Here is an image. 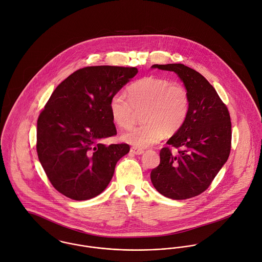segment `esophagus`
<instances>
[{"mask_svg": "<svg viewBox=\"0 0 262 262\" xmlns=\"http://www.w3.org/2000/svg\"><path fill=\"white\" fill-rule=\"evenodd\" d=\"M130 153L135 154V155H141L144 153V150L141 149V148H138V147H132L130 148Z\"/></svg>", "mask_w": 262, "mask_h": 262, "instance_id": "obj_1", "label": "esophagus"}]
</instances>
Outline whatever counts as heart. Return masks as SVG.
Instances as JSON below:
<instances>
[{"label":"heart","mask_w":262,"mask_h":262,"mask_svg":"<svg viewBox=\"0 0 262 262\" xmlns=\"http://www.w3.org/2000/svg\"><path fill=\"white\" fill-rule=\"evenodd\" d=\"M127 97L115 93L109 103L113 121L121 128L130 127L142 112L143 122L122 135V140L139 148L152 146L166 134L174 135L186 120L190 98L186 88L167 79L146 77L127 87Z\"/></svg>","instance_id":"1"}]
</instances>
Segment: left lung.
Masks as SVG:
<instances>
[{"instance_id": "8db88e82", "label": "left lung", "mask_w": 262, "mask_h": 262, "mask_svg": "<svg viewBox=\"0 0 262 262\" xmlns=\"http://www.w3.org/2000/svg\"><path fill=\"white\" fill-rule=\"evenodd\" d=\"M175 72L188 91L190 105L182 127L160 151V164L151 172L154 187L166 198L187 200L209 188L231 152L230 113L209 81L182 63L153 64ZM179 150L173 156L170 147Z\"/></svg>"}]
</instances>
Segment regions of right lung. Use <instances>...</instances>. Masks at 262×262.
I'll return each mask as SVG.
<instances>
[{"label":"right lung","instance_id":"1","mask_svg":"<svg viewBox=\"0 0 262 262\" xmlns=\"http://www.w3.org/2000/svg\"><path fill=\"white\" fill-rule=\"evenodd\" d=\"M137 73L135 67H86L53 91L37 119L36 151L59 193L86 201L109 184L117 161L129 152L125 143H100L116 135L109 103Z\"/></svg>","mask_w":262,"mask_h":262}]
</instances>
